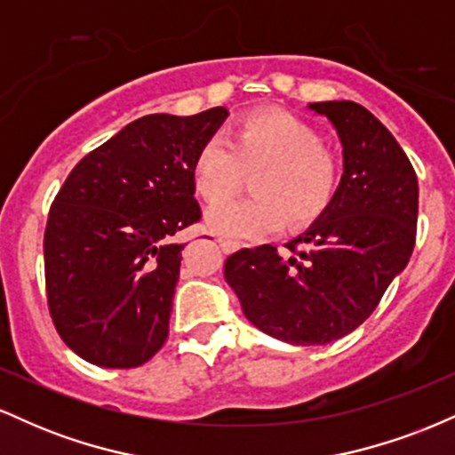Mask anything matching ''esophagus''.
<instances>
[{
	"mask_svg": "<svg viewBox=\"0 0 455 455\" xmlns=\"http://www.w3.org/2000/svg\"><path fill=\"white\" fill-rule=\"evenodd\" d=\"M218 243H220L224 254H233V252H237V250H239V243L231 242V239H222L220 237V239H218Z\"/></svg>",
	"mask_w": 455,
	"mask_h": 455,
	"instance_id": "esophagus-1",
	"label": "esophagus"
}]
</instances>
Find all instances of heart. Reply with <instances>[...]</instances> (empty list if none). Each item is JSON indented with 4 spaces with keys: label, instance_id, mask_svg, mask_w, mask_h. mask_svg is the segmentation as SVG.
<instances>
[{
    "label": "heart",
    "instance_id": "obj_1",
    "mask_svg": "<svg viewBox=\"0 0 455 455\" xmlns=\"http://www.w3.org/2000/svg\"><path fill=\"white\" fill-rule=\"evenodd\" d=\"M261 169L254 199L225 202L243 170ZM340 166L323 148L310 124L284 111H254L239 117L228 139L210 137L192 158V184L207 203V228L231 239H265L289 218L301 227L327 210L338 190Z\"/></svg>",
    "mask_w": 455,
    "mask_h": 455
}]
</instances>
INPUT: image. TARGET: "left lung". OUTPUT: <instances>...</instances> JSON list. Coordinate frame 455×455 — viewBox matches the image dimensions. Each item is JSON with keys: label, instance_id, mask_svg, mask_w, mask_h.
Returning <instances> with one entry per match:
<instances>
[{"label": "left lung", "instance_id": "8db88e82", "mask_svg": "<svg viewBox=\"0 0 455 455\" xmlns=\"http://www.w3.org/2000/svg\"><path fill=\"white\" fill-rule=\"evenodd\" d=\"M329 119L342 145L333 201L286 243L231 254L224 278L245 318L282 342L310 347L351 333L374 312L415 248L419 186L398 140L351 100L307 104Z\"/></svg>", "mask_w": 455, "mask_h": 455}]
</instances>
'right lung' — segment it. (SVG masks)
<instances>
[{
  "mask_svg": "<svg viewBox=\"0 0 455 455\" xmlns=\"http://www.w3.org/2000/svg\"><path fill=\"white\" fill-rule=\"evenodd\" d=\"M228 111L154 113L87 154L55 196L44 275L57 333L100 368H137L169 336L180 280L175 233L201 220L192 158Z\"/></svg>",
  "mask_w": 455,
  "mask_h": 455,
  "instance_id": "obj_1",
  "label": "right lung"
}]
</instances>
